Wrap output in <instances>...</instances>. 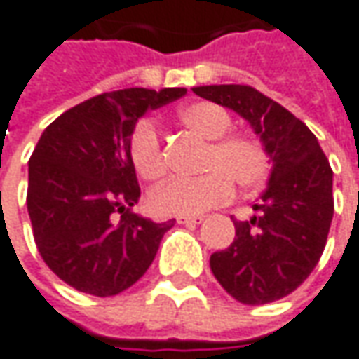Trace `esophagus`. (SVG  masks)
<instances>
[{
    "label": "esophagus",
    "mask_w": 359,
    "mask_h": 359,
    "mask_svg": "<svg viewBox=\"0 0 359 359\" xmlns=\"http://www.w3.org/2000/svg\"><path fill=\"white\" fill-rule=\"evenodd\" d=\"M201 221H203V217H177L179 225H196Z\"/></svg>",
    "instance_id": "34e87169"
}]
</instances>
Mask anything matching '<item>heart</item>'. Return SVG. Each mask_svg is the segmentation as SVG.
Masks as SVG:
<instances>
[{"mask_svg": "<svg viewBox=\"0 0 359 359\" xmlns=\"http://www.w3.org/2000/svg\"><path fill=\"white\" fill-rule=\"evenodd\" d=\"M180 122L203 140H210L203 170L196 179H170L152 189L149 207L156 215L193 217L226 203L233 180L243 191L259 187L269 175V152L265 144L243 133H229L233 120L225 108L212 102H195L180 110ZM128 156L134 170L147 180L166 172L161 134L150 120H138L128 138Z\"/></svg>", "mask_w": 359, "mask_h": 359, "instance_id": "1", "label": "heart"}]
</instances>
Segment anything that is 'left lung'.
I'll list each match as a JSON object with an SVG mask.
<instances>
[{
	"label": "left lung",
	"instance_id": "left-lung-1",
	"mask_svg": "<svg viewBox=\"0 0 359 359\" xmlns=\"http://www.w3.org/2000/svg\"><path fill=\"white\" fill-rule=\"evenodd\" d=\"M196 96L241 114L269 152V184L251 221L210 255V271L245 305L277 302L316 269L334 217V172L316 134L265 94L243 84L193 88Z\"/></svg>",
	"mask_w": 359,
	"mask_h": 359
}]
</instances>
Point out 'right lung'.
<instances>
[{"label":"right lung","instance_id":"1","mask_svg":"<svg viewBox=\"0 0 359 359\" xmlns=\"http://www.w3.org/2000/svg\"><path fill=\"white\" fill-rule=\"evenodd\" d=\"M184 88L104 92L66 110L29 158L27 212L39 255L70 287L118 295L150 267L175 221L138 217L140 187L128 138L138 118L184 96Z\"/></svg>","mask_w":359,"mask_h":359}]
</instances>
